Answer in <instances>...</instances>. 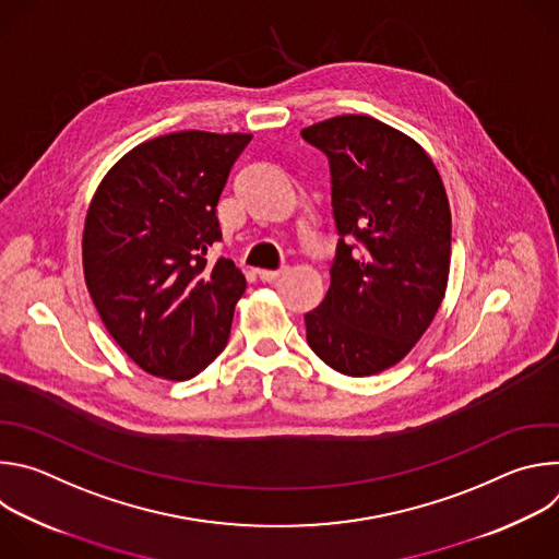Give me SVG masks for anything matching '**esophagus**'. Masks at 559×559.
I'll use <instances>...</instances> for the list:
<instances>
[{"instance_id": "34e87169", "label": "esophagus", "mask_w": 559, "mask_h": 559, "mask_svg": "<svg viewBox=\"0 0 559 559\" xmlns=\"http://www.w3.org/2000/svg\"><path fill=\"white\" fill-rule=\"evenodd\" d=\"M283 272H285V267H278V270H259V278H261L263 283H274Z\"/></svg>"}]
</instances>
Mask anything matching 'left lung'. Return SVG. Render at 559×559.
<instances>
[{
	"instance_id": "obj_1",
	"label": "left lung",
	"mask_w": 559,
	"mask_h": 559,
	"mask_svg": "<svg viewBox=\"0 0 559 559\" xmlns=\"http://www.w3.org/2000/svg\"><path fill=\"white\" fill-rule=\"evenodd\" d=\"M300 136L330 162L338 231L323 302L305 313L313 354L345 376L403 360L431 325L451 261V212L427 152L365 117L313 123Z\"/></svg>"
}]
</instances>
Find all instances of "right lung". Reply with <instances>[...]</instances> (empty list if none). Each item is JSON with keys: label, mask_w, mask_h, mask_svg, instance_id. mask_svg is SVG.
<instances>
[{"label": "right lung", "mask_w": 559, "mask_h": 559, "mask_svg": "<svg viewBox=\"0 0 559 559\" xmlns=\"http://www.w3.org/2000/svg\"><path fill=\"white\" fill-rule=\"evenodd\" d=\"M252 134L156 136L106 175L84 227V274L117 345L147 373L188 380L227 345L248 283L221 241L216 205Z\"/></svg>", "instance_id": "right-lung-1"}]
</instances>
